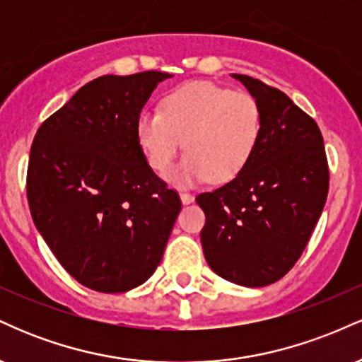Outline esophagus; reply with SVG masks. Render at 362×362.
Listing matches in <instances>:
<instances>
[{
	"label": "esophagus",
	"instance_id": "34e87169",
	"mask_svg": "<svg viewBox=\"0 0 362 362\" xmlns=\"http://www.w3.org/2000/svg\"><path fill=\"white\" fill-rule=\"evenodd\" d=\"M180 201L182 204H190V202H194V195L189 192H180Z\"/></svg>",
	"mask_w": 362,
	"mask_h": 362
}]
</instances>
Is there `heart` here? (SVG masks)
<instances>
[{"instance_id": "heart-1", "label": "heart", "mask_w": 362, "mask_h": 362, "mask_svg": "<svg viewBox=\"0 0 362 362\" xmlns=\"http://www.w3.org/2000/svg\"><path fill=\"white\" fill-rule=\"evenodd\" d=\"M262 109L253 95L213 83H189L170 91L160 110H143L136 138L148 165L165 175L185 149L170 180L189 187L226 182L247 167L262 134Z\"/></svg>"}]
</instances>
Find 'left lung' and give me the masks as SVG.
Listing matches in <instances>:
<instances>
[{"label": "left lung", "mask_w": 362, "mask_h": 362, "mask_svg": "<svg viewBox=\"0 0 362 362\" xmlns=\"http://www.w3.org/2000/svg\"><path fill=\"white\" fill-rule=\"evenodd\" d=\"M231 76L260 103L262 134L233 180L195 197L206 214L201 243L218 276L262 288L286 276L308 245L327 201V155L317 122L288 95Z\"/></svg>", "instance_id": "left-lung-1"}]
</instances>
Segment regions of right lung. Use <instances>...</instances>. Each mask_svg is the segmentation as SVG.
I'll list each match as a JSON object with an SVG mask.
<instances>
[{
    "mask_svg": "<svg viewBox=\"0 0 362 362\" xmlns=\"http://www.w3.org/2000/svg\"><path fill=\"white\" fill-rule=\"evenodd\" d=\"M161 71L86 83L37 131L27 197L59 264L98 293L146 282L163 257L180 199L148 165L136 120Z\"/></svg>",
    "mask_w": 362,
    "mask_h": 362,
    "instance_id": "add662e5",
    "label": "right lung"
}]
</instances>
